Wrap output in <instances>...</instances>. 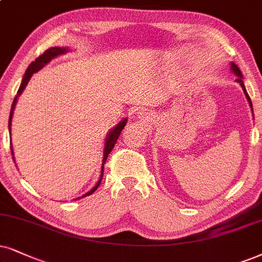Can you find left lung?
<instances>
[{
  "label": "left lung",
  "instance_id": "1",
  "mask_svg": "<svg viewBox=\"0 0 262 262\" xmlns=\"http://www.w3.org/2000/svg\"><path fill=\"white\" fill-rule=\"evenodd\" d=\"M231 70H232L233 74L237 76L236 81L238 82V83L241 84V87H242V89H243L244 94H246V97H247V99H248V102H249V105H250V107H251V111H253V104H251L250 97H249V95H248L247 89H246V87H244V83H243V75H242L239 68H238V66H237L236 64H234V62H231Z\"/></svg>",
  "mask_w": 262,
  "mask_h": 262
}]
</instances>
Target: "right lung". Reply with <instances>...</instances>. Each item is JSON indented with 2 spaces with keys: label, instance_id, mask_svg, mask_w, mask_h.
<instances>
[{
  "label": "right lung",
  "instance_id": "obj_1",
  "mask_svg": "<svg viewBox=\"0 0 262 262\" xmlns=\"http://www.w3.org/2000/svg\"><path fill=\"white\" fill-rule=\"evenodd\" d=\"M69 52V48L66 47H52L43 53L42 55H39V57L36 59L35 61H32L31 64L29 65L28 70H26L24 77H23V81H21V84L20 87L18 89V93H16L14 100H13V104H12V108H11V114H9V121H8V128H9V133H11V122H12V118H13V111H14L15 108V104H16V100H18L19 95L21 94L23 91H24L26 84H28V82L30 81V78H31V76L35 74V72H37L41 70L45 65H47L49 61L52 60V59L57 58L58 55H61V54H65V53ZM125 123H127V118H124V120H122L120 123L116 124L115 128H112L110 132H108L107 137H106V140H105V147H104V158H102V164H101V174H100V179H99V181L95 185L94 187L92 188L91 191L87 192V193H84L82 197H85V196H89V194H92L93 192H94L97 188L99 187V185L101 183V179H102V175H104V164L105 162L107 160V156L110 152L112 151V148H114L116 141H117L118 137H120L122 129L124 128ZM11 151H12V156H13V148L11 147ZM13 161H14V156H13Z\"/></svg>",
  "mask_w": 262,
  "mask_h": 262
}]
</instances>
